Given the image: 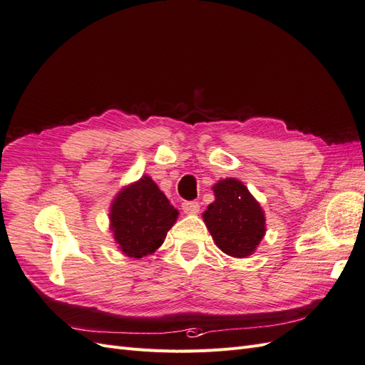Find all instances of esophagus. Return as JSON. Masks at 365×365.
Returning <instances> with one entry per match:
<instances>
[{
    "label": "esophagus",
    "mask_w": 365,
    "mask_h": 365,
    "mask_svg": "<svg viewBox=\"0 0 365 365\" xmlns=\"http://www.w3.org/2000/svg\"><path fill=\"white\" fill-rule=\"evenodd\" d=\"M182 209L185 214H197L200 210V203L198 202H183L182 203Z\"/></svg>",
    "instance_id": "34e87169"
}]
</instances>
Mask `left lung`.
<instances>
[{
	"label": "left lung",
	"instance_id": "8db88e82",
	"mask_svg": "<svg viewBox=\"0 0 365 365\" xmlns=\"http://www.w3.org/2000/svg\"><path fill=\"white\" fill-rule=\"evenodd\" d=\"M215 202L203 214L220 249L235 257L252 255L265 235V217L259 203L237 179L214 186Z\"/></svg>",
	"mask_w": 365,
	"mask_h": 365
}]
</instances>
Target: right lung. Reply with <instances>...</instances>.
I'll use <instances>...</instances> for the list:
<instances>
[{"label": "right lung", "instance_id": "add662e5", "mask_svg": "<svg viewBox=\"0 0 365 365\" xmlns=\"http://www.w3.org/2000/svg\"><path fill=\"white\" fill-rule=\"evenodd\" d=\"M175 220L178 210L148 175L123 190L110 209L115 241L130 257H143L155 252Z\"/></svg>", "mask_w": 365, "mask_h": 365}]
</instances>
